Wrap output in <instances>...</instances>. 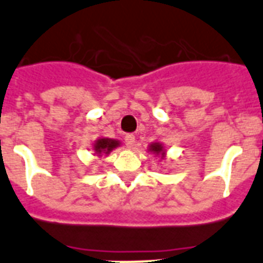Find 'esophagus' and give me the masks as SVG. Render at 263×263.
Returning a JSON list of instances; mask_svg holds the SVG:
<instances>
[{"label":"esophagus","mask_w":263,"mask_h":263,"mask_svg":"<svg viewBox=\"0 0 263 263\" xmlns=\"http://www.w3.org/2000/svg\"><path fill=\"white\" fill-rule=\"evenodd\" d=\"M125 145H127L128 148H134V145H135V136L134 135H127L124 138Z\"/></svg>","instance_id":"34e87169"}]
</instances>
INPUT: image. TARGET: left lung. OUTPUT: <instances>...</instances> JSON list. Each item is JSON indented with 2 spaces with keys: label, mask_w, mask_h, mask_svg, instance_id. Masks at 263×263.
Instances as JSON below:
<instances>
[{
  "label": "left lung",
  "mask_w": 263,
  "mask_h": 263,
  "mask_svg": "<svg viewBox=\"0 0 263 263\" xmlns=\"http://www.w3.org/2000/svg\"><path fill=\"white\" fill-rule=\"evenodd\" d=\"M148 152H151V154H154V155L160 156L162 159H164L165 154H167V151H165V147L163 145V143H160V142H152L151 144L148 145Z\"/></svg>",
  "instance_id": "1"
}]
</instances>
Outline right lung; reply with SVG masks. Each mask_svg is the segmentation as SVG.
<instances>
[{
	"mask_svg": "<svg viewBox=\"0 0 263 263\" xmlns=\"http://www.w3.org/2000/svg\"><path fill=\"white\" fill-rule=\"evenodd\" d=\"M121 143L116 139H109V138H99L96 139L93 143H92V151L95 152V155L99 156V158H103V156H108L114 151L115 148L120 147Z\"/></svg>",
	"mask_w": 263,
	"mask_h": 263,
	"instance_id": "1",
	"label": "right lung"
}]
</instances>
